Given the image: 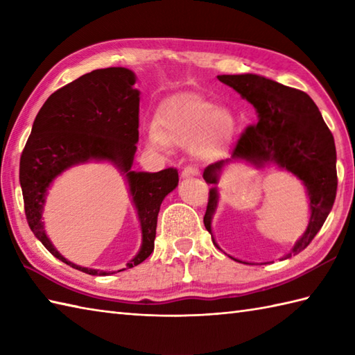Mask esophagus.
Wrapping results in <instances>:
<instances>
[{
    "label": "esophagus",
    "instance_id": "34e87169",
    "mask_svg": "<svg viewBox=\"0 0 355 355\" xmlns=\"http://www.w3.org/2000/svg\"><path fill=\"white\" fill-rule=\"evenodd\" d=\"M200 175V171L197 168H193V166H187V168L183 169L182 172V177L187 178V177H198Z\"/></svg>",
    "mask_w": 355,
    "mask_h": 355
}]
</instances>
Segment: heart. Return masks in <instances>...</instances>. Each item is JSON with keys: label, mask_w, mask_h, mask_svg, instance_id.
Here are the masks:
<instances>
[{"label": "heart", "mask_w": 355, "mask_h": 355, "mask_svg": "<svg viewBox=\"0 0 355 355\" xmlns=\"http://www.w3.org/2000/svg\"><path fill=\"white\" fill-rule=\"evenodd\" d=\"M235 132L236 120L229 110L193 94H178L162 105L146 140L155 149H166L169 141L193 145L200 158L214 160L225 153Z\"/></svg>", "instance_id": "b5f03b06"}]
</instances>
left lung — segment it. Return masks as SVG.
I'll return each mask as SVG.
<instances>
[{
	"mask_svg": "<svg viewBox=\"0 0 355 355\" xmlns=\"http://www.w3.org/2000/svg\"><path fill=\"white\" fill-rule=\"evenodd\" d=\"M218 79L253 105L258 112V123L243 132L230 158L209 164L202 178L209 184H216L225 166L235 162H245L258 169L275 164L296 175L304 183L310 200V221L290 253L282 256V259H288L308 247L333 209L337 192L334 137L323 122L318 105L300 89L250 73L221 74ZM218 200V189L212 187L205 215L210 235ZM214 244L218 247L215 239ZM230 258L244 262L233 256Z\"/></svg>",
	"mask_w": 355,
	"mask_h": 355,
	"instance_id": "1",
	"label": "left lung"
}]
</instances>
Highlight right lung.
<instances>
[{"mask_svg": "<svg viewBox=\"0 0 355 355\" xmlns=\"http://www.w3.org/2000/svg\"><path fill=\"white\" fill-rule=\"evenodd\" d=\"M134 84V71L110 67L59 88L37 112L21 155L19 183L30 229L55 258L87 275L105 276L116 271L80 267L65 259L44 227L45 198L62 172L82 163L108 162L125 177L141 229L140 250L126 268L139 266L153 253L162 201L178 186V172L173 168L160 172L132 171L140 105V92Z\"/></svg>", "mask_w": 355, "mask_h": 355, "instance_id": "1", "label": "right lung"}]
</instances>
